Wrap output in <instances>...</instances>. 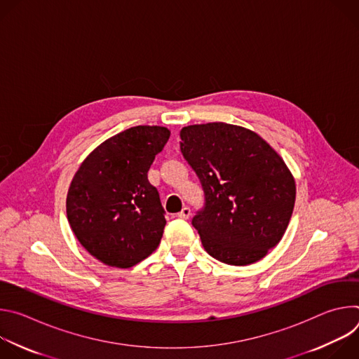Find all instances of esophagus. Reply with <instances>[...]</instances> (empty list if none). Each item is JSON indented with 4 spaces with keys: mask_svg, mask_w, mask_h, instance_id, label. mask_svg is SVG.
Wrapping results in <instances>:
<instances>
[{
    "mask_svg": "<svg viewBox=\"0 0 359 359\" xmlns=\"http://www.w3.org/2000/svg\"><path fill=\"white\" fill-rule=\"evenodd\" d=\"M190 215H191L190 209H189V208H183L182 212L177 213V217H179V219H183V220H187V219L190 217Z\"/></svg>",
    "mask_w": 359,
    "mask_h": 359,
    "instance_id": "1",
    "label": "esophagus"
}]
</instances>
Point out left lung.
Returning <instances> with one entry per match:
<instances>
[{"mask_svg": "<svg viewBox=\"0 0 359 359\" xmlns=\"http://www.w3.org/2000/svg\"><path fill=\"white\" fill-rule=\"evenodd\" d=\"M180 139L204 191L191 220L204 250L230 266L262 260L294 210L295 180L281 156L255 132L223 122L186 126Z\"/></svg>", "mask_w": 359, "mask_h": 359, "instance_id": "1", "label": "left lung"}]
</instances>
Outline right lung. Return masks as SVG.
Instances as JSON below:
<instances>
[{
	"label": "right lung",
	"instance_id": "1",
	"mask_svg": "<svg viewBox=\"0 0 359 359\" xmlns=\"http://www.w3.org/2000/svg\"><path fill=\"white\" fill-rule=\"evenodd\" d=\"M169 136L163 126L126 129L90 151L75 173L67 196L68 222L100 263L129 269L158 248L166 219L147 172Z\"/></svg>",
	"mask_w": 359,
	"mask_h": 359
}]
</instances>
